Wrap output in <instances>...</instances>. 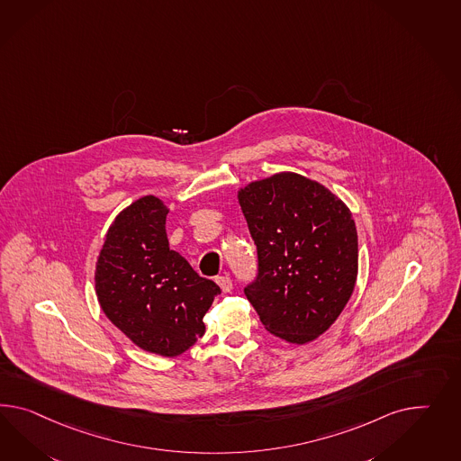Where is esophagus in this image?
I'll list each match as a JSON object with an SVG mask.
<instances>
[{"label":"esophagus","mask_w":461,"mask_h":461,"mask_svg":"<svg viewBox=\"0 0 461 461\" xmlns=\"http://www.w3.org/2000/svg\"><path fill=\"white\" fill-rule=\"evenodd\" d=\"M216 284L220 285V288H221V292H223V294H228V292H231V288H233V282H231V278H230L228 275H221V276H216Z\"/></svg>","instance_id":"34e87169"}]
</instances>
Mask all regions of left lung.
<instances>
[{
    "mask_svg": "<svg viewBox=\"0 0 461 461\" xmlns=\"http://www.w3.org/2000/svg\"><path fill=\"white\" fill-rule=\"evenodd\" d=\"M257 245L245 295L265 329L307 344L334 324L357 278V231L348 206L317 181L276 173L238 191Z\"/></svg>",
    "mask_w": 461,
    "mask_h": 461,
    "instance_id": "1",
    "label": "left lung"
}]
</instances>
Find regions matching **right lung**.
Wrapping results in <instances>:
<instances>
[{
  "label": "right lung",
  "instance_id": "right-lung-1",
  "mask_svg": "<svg viewBox=\"0 0 461 461\" xmlns=\"http://www.w3.org/2000/svg\"><path fill=\"white\" fill-rule=\"evenodd\" d=\"M167 212L149 194L115 216L95 265V294L107 319L137 348L176 357L204 334L203 317L220 286L169 249Z\"/></svg>",
  "mask_w": 461,
  "mask_h": 461
}]
</instances>
